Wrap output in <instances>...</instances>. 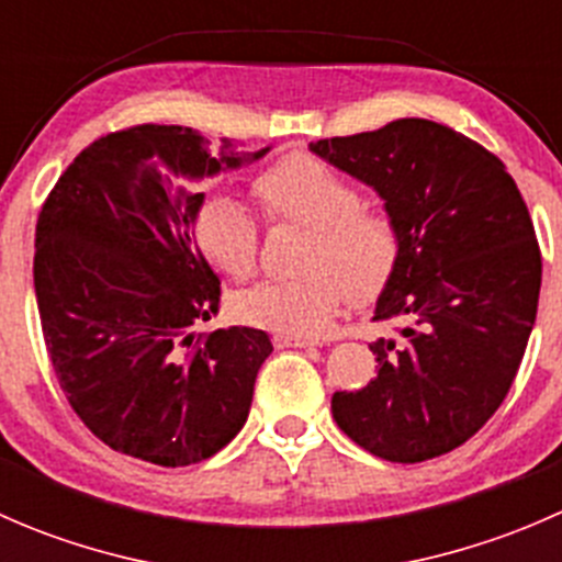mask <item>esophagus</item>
<instances>
[{"instance_id":"34e87169","label":"esophagus","mask_w":562,"mask_h":562,"mask_svg":"<svg viewBox=\"0 0 562 562\" xmlns=\"http://www.w3.org/2000/svg\"><path fill=\"white\" fill-rule=\"evenodd\" d=\"M277 348H313V339L307 337H293V334H274Z\"/></svg>"}]
</instances>
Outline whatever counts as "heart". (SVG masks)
<instances>
[{"label":"heart","mask_w":562,"mask_h":562,"mask_svg":"<svg viewBox=\"0 0 562 562\" xmlns=\"http://www.w3.org/2000/svg\"><path fill=\"white\" fill-rule=\"evenodd\" d=\"M260 212L274 225H302L296 266L285 280H266L239 293L236 315L252 326L321 334L345 299L370 302L389 285L402 252L400 223L381 203L313 155H288L249 181ZM203 258L236 282L258 271L260 225L239 201L217 195L195 223Z\"/></svg>","instance_id":"1"}]
</instances>
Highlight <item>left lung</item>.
<instances>
[{
	"mask_svg": "<svg viewBox=\"0 0 562 562\" xmlns=\"http://www.w3.org/2000/svg\"><path fill=\"white\" fill-rule=\"evenodd\" d=\"M313 151L375 187L402 234L372 317L396 334L370 345L378 378L331 396L334 422L389 462L449 454L506 400L536 323L541 249L522 192L501 157L427 119Z\"/></svg>",
	"mask_w": 562,
	"mask_h": 562,
	"instance_id": "left-lung-1",
	"label": "left lung"
}]
</instances>
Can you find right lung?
<instances>
[{
    "mask_svg": "<svg viewBox=\"0 0 562 562\" xmlns=\"http://www.w3.org/2000/svg\"><path fill=\"white\" fill-rule=\"evenodd\" d=\"M239 162L190 127L133 124L89 144L40 209L45 350L83 427L119 454L184 468L245 427L274 348L249 326L195 334L223 291L192 234L203 192L179 184Z\"/></svg>",
    "mask_w": 562,
    "mask_h": 562,
    "instance_id": "1",
    "label": "right lung"
}]
</instances>
